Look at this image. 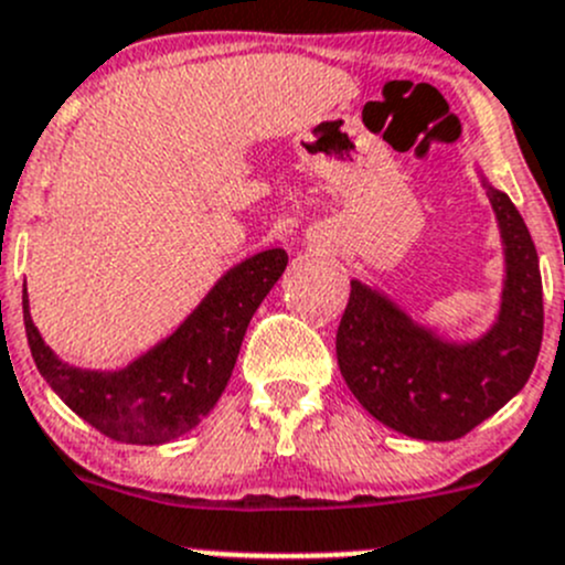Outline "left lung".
I'll list each match as a JSON object with an SVG mask.
<instances>
[{
  "mask_svg": "<svg viewBox=\"0 0 565 565\" xmlns=\"http://www.w3.org/2000/svg\"><path fill=\"white\" fill-rule=\"evenodd\" d=\"M505 243L508 278L494 328L478 342H441L392 300L350 281L339 320L337 361L344 383L377 422L425 441H452L522 392L544 339L539 254L522 215L489 188Z\"/></svg>",
  "mask_w": 565,
  "mask_h": 565,
  "instance_id": "obj_1",
  "label": "left lung"
}]
</instances>
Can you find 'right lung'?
<instances>
[{
    "label": "right lung",
    "instance_id": "add662e5",
    "mask_svg": "<svg viewBox=\"0 0 565 565\" xmlns=\"http://www.w3.org/2000/svg\"><path fill=\"white\" fill-rule=\"evenodd\" d=\"M284 267L281 248L245 259L212 287L173 337L126 370L90 372L63 364L32 326L24 289L26 342L43 381L87 425L126 445H162L193 430L215 408L250 317Z\"/></svg>",
    "mask_w": 565,
    "mask_h": 565
}]
</instances>
